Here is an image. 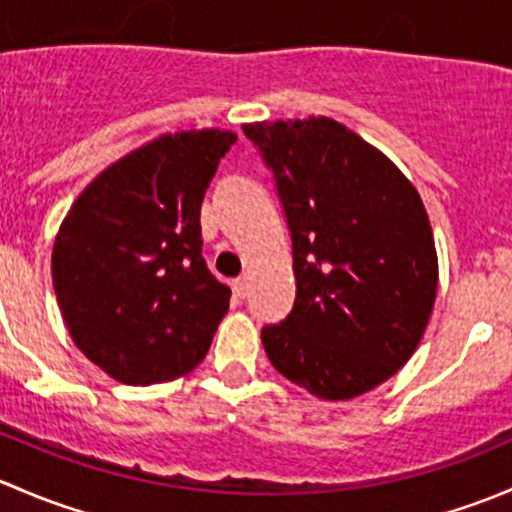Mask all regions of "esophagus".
I'll use <instances>...</instances> for the list:
<instances>
[{"label":"esophagus","mask_w":512,"mask_h":512,"mask_svg":"<svg viewBox=\"0 0 512 512\" xmlns=\"http://www.w3.org/2000/svg\"><path fill=\"white\" fill-rule=\"evenodd\" d=\"M232 292H235V297H240V299L247 297V280H245V277H237V280H232Z\"/></svg>","instance_id":"1"}]
</instances>
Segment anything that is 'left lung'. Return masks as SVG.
Returning a JSON list of instances; mask_svg holds the SVG:
<instances>
[{"instance_id":"left-lung-1","label":"left lung","mask_w":512,"mask_h":512,"mask_svg":"<svg viewBox=\"0 0 512 512\" xmlns=\"http://www.w3.org/2000/svg\"><path fill=\"white\" fill-rule=\"evenodd\" d=\"M275 175L292 235L297 297L262 329L267 359L327 401L366 394L416 352L438 287L421 195L404 173L342 123H245Z\"/></svg>"}]
</instances>
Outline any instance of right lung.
Listing matches in <instances>:
<instances>
[{
	"instance_id": "right-lung-1",
	"label": "right lung",
	"mask_w": 512,
	"mask_h": 512,
	"mask_svg": "<svg viewBox=\"0 0 512 512\" xmlns=\"http://www.w3.org/2000/svg\"><path fill=\"white\" fill-rule=\"evenodd\" d=\"M235 141L165 133L91 180L59 227L51 277L66 329L116 381L178 379L208 354L230 287L203 260L200 205Z\"/></svg>"
}]
</instances>
